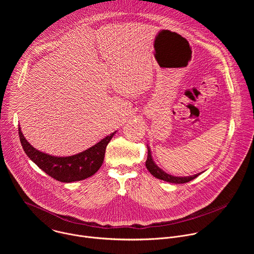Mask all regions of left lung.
Returning a JSON list of instances; mask_svg holds the SVG:
<instances>
[{
  "instance_id": "1",
  "label": "left lung",
  "mask_w": 254,
  "mask_h": 254,
  "mask_svg": "<svg viewBox=\"0 0 254 254\" xmlns=\"http://www.w3.org/2000/svg\"><path fill=\"white\" fill-rule=\"evenodd\" d=\"M146 167L149 170V172L156 177L157 179L166 181V182L169 183H174V184H184V183H188L190 181H192L193 179H195L196 177H198L201 173H198L196 175L193 176H188V177H176L173 175H170L168 173H166L165 171H163L160 167H158V165L154 162L153 157H152V153H151V149L148 147V158L146 161Z\"/></svg>"
}]
</instances>
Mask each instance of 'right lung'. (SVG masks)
I'll return each mask as SVG.
<instances>
[{"label":"right lung","mask_w":254,"mask_h":254,"mask_svg":"<svg viewBox=\"0 0 254 254\" xmlns=\"http://www.w3.org/2000/svg\"><path fill=\"white\" fill-rule=\"evenodd\" d=\"M117 131L105 136L89 149L69 157H55L36 150L19 127V136L26 155L47 175L63 183L81 181L93 176L101 167L107 143Z\"/></svg>","instance_id":"obj_1"}]
</instances>
